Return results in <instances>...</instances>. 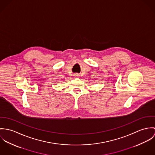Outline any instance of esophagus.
Returning a JSON list of instances; mask_svg holds the SVG:
<instances>
[{
	"label": "esophagus",
	"mask_w": 155,
	"mask_h": 155,
	"mask_svg": "<svg viewBox=\"0 0 155 155\" xmlns=\"http://www.w3.org/2000/svg\"><path fill=\"white\" fill-rule=\"evenodd\" d=\"M74 76H75V77H78L79 76V75H78V74H75V75H74Z\"/></svg>",
	"instance_id": "1"
}]
</instances>
